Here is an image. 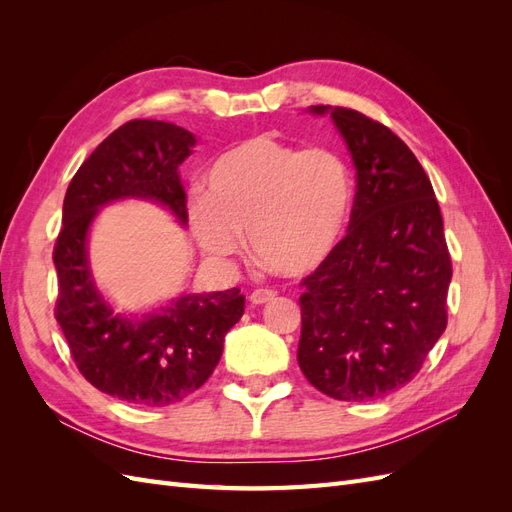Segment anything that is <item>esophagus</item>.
<instances>
[{
    "instance_id": "34e87169",
    "label": "esophagus",
    "mask_w": 512,
    "mask_h": 512,
    "mask_svg": "<svg viewBox=\"0 0 512 512\" xmlns=\"http://www.w3.org/2000/svg\"><path fill=\"white\" fill-rule=\"evenodd\" d=\"M275 297H277V292L271 290V288H256V290L250 294V301H252L254 305H265V303H271Z\"/></svg>"
}]
</instances>
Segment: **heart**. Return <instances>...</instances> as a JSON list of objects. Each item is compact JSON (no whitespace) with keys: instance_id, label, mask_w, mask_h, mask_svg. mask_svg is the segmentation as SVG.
I'll return each mask as SVG.
<instances>
[{"instance_id":"obj_1","label":"heart","mask_w":512,"mask_h":512,"mask_svg":"<svg viewBox=\"0 0 512 512\" xmlns=\"http://www.w3.org/2000/svg\"><path fill=\"white\" fill-rule=\"evenodd\" d=\"M352 207L354 173L342 153L254 136L213 162L190 220L207 252L237 254L250 235L262 265L297 277L331 258Z\"/></svg>"}]
</instances>
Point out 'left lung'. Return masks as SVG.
<instances>
[{
	"mask_svg": "<svg viewBox=\"0 0 512 512\" xmlns=\"http://www.w3.org/2000/svg\"><path fill=\"white\" fill-rule=\"evenodd\" d=\"M331 113L356 166L348 235L301 282L299 367L339 401H371L406 386L446 329L453 277L440 205L401 138L359 111Z\"/></svg>",
	"mask_w": 512,
	"mask_h": 512,
	"instance_id": "8db88e82",
	"label": "left lung"
}]
</instances>
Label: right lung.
Listing matches in <instances>:
<instances>
[{"mask_svg": "<svg viewBox=\"0 0 512 512\" xmlns=\"http://www.w3.org/2000/svg\"><path fill=\"white\" fill-rule=\"evenodd\" d=\"M194 143V134L175 123L132 119L81 164L64 198L53 247L55 318L83 378L134 406H170L200 389L220 363L224 335L243 316L245 297L230 288L185 294L132 322L113 314L89 275L87 230L98 207L111 200L153 198L188 222L179 164Z\"/></svg>", "mask_w": 512, "mask_h": 512, "instance_id": "1", "label": "right lung"}]
</instances>
